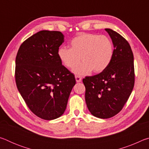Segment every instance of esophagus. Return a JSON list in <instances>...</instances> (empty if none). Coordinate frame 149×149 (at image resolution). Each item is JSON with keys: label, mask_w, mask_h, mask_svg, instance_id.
<instances>
[{"label": "esophagus", "mask_w": 149, "mask_h": 149, "mask_svg": "<svg viewBox=\"0 0 149 149\" xmlns=\"http://www.w3.org/2000/svg\"><path fill=\"white\" fill-rule=\"evenodd\" d=\"M75 80H76L77 83H79V82L81 81V78L79 76H78V75H75Z\"/></svg>", "instance_id": "1"}]
</instances>
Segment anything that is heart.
<instances>
[{
	"instance_id": "obj_1",
	"label": "heart",
	"mask_w": 149,
	"mask_h": 149,
	"mask_svg": "<svg viewBox=\"0 0 149 149\" xmlns=\"http://www.w3.org/2000/svg\"><path fill=\"white\" fill-rule=\"evenodd\" d=\"M71 48L61 47L58 56L65 67L78 75H85L93 71L100 73L107 68L114 54L112 42L107 37L91 33H80L72 40Z\"/></svg>"
}]
</instances>
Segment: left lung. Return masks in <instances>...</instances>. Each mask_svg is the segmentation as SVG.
I'll use <instances>...</instances> for the list:
<instances>
[{
    "mask_svg": "<svg viewBox=\"0 0 149 149\" xmlns=\"http://www.w3.org/2000/svg\"><path fill=\"white\" fill-rule=\"evenodd\" d=\"M114 45L110 64L100 74L83 79L85 102L94 116L107 119L119 113L134 87L133 54L128 42L117 32L105 29Z\"/></svg>",
    "mask_w": 149,
    "mask_h": 149,
    "instance_id": "obj_1",
    "label": "left lung"
}]
</instances>
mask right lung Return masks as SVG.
Returning <instances> with one entry per match:
<instances>
[{
	"instance_id": "obj_1",
	"label": "right lung",
	"mask_w": 149,
	"mask_h": 149,
	"mask_svg": "<svg viewBox=\"0 0 149 149\" xmlns=\"http://www.w3.org/2000/svg\"><path fill=\"white\" fill-rule=\"evenodd\" d=\"M64 41L61 32L40 31L21 45L16 58L17 89L30 110L43 120L64 114L75 84L74 74L58 56Z\"/></svg>"
}]
</instances>
